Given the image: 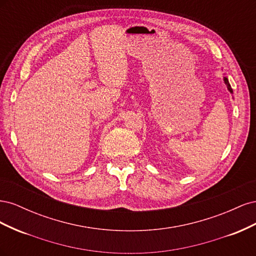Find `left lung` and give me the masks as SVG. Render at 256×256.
<instances>
[{"label":"left lung","mask_w":256,"mask_h":256,"mask_svg":"<svg viewBox=\"0 0 256 256\" xmlns=\"http://www.w3.org/2000/svg\"><path fill=\"white\" fill-rule=\"evenodd\" d=\"M224 83H226V86H228V90H230V94H233V90H232V88H230V82H228V79L226 78V76H224Z\"/></svg>","instance_id":"left-lung-1"}]
</instances>
